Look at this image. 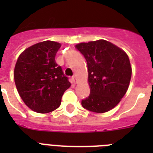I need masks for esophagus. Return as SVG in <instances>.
Masks as SVG:
<instances>
[{
    "instance_id": "esophagus-1",
    "label": "esophagus",
    "mask_w": 153,
    "mask_h": 153,
    "mask_svg": "<svg viewBox=\"0 0 153 153\" xmlns=\"http://www.w3.org/2000/svg\"><path fill=\"white\" fill-rule=\"evenodd\" d=\"M72 82H73V83L74 84L77 83V79L75 75H73V76H72Z\"/></svg>"
}]
</instances>
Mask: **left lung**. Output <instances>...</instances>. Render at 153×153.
<instances>
[{"instance_id":"1","label":"left lung","mask_w":153,"mask_h":153,"mask_svg":"<svg viewBox=\"0 0 153 153\" xmlns=\"http://www.w3.org/2000/svg\"><path fill=\"white\" fill-rule=\"evenodd\" d=\"M75 47L87 62L91 88L82 105L94 113L108 112L118 104L128 88L132 67L128 55L104 39L80 43Z\"/></svg>"}]
</instances>
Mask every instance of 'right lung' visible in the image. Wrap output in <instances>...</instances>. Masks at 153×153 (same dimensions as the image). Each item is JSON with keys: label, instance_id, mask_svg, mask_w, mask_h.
<instances>
[{"label": "right lung", "instance_id": "1", "mask_svg": "<svg viewBox=\"0 0 153 153\" xmlns=\"http://www.w3.org/2000/svg\"><path fill=\"white\" fill-rule=\"evenodd\" d=\"M59 43L40 42L25 49L14 69V80L23 102L28 108L47 114L59 108L62 96L71 86L62 67L56 63L55 55Z\"/></svg>", "mask_w": 153, "mask_h": 153}]
</instances>
